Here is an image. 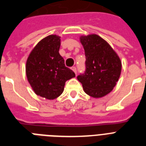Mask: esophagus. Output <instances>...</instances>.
<instances>
[{
    "mask_svg": "<svg viewBox=\"0 0 146 146\" xmlns=\"http://www.w3.org/2000/svg\"><path fill=\"white\" fill-rule=\"evenodd\" d=\"M71 69H72V70H73L74 73H75V74H76V68L75 66H73V67H72Z\"/></svg>",
    "mask_w": 146,
    "mask_h": 146,
    "instance_id": "obj_1",
    "label": "esophagus"
}]
</instances>
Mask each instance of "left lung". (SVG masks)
Wrapping results in <instances>:
<instances>
[{
  "label": "left lung",
  "instance_id": "left-lung-1",
  "mask_svg": "<svg viewBox=\"0 0 146 146\" xmlns=\"http://www.w3.org/2000/svg\"><path fill=\"white\" fill-rule=\"evenodd\" d=\"M86 54V72L77 76L87 95L95 98L110 93L117 84L122 64L110 44L96 34L81 35Z\"/></svg>",
  "mask_w": 146,
  "mask_h": 146
}]
</instances>
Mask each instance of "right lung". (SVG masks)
<instances>
[{
	"label": "right lung",
	"instance_id": "obj_1",
	"mask_svg": "<svg viewBox=\"0 0 146 146\" xmlns=\"http://www.w3.org/2000/svg\"><path fill=\"white\" fill-rule=\"evenodd\" d=\"M60 37L50 35L38 43L29 55L26 65V77L37 96L53 100L64 92L65 82L75 73L64 64L60 55Z\"/></svg>",
	"mask_w": 146,
	"mask_h": 146
}]
</instances>
